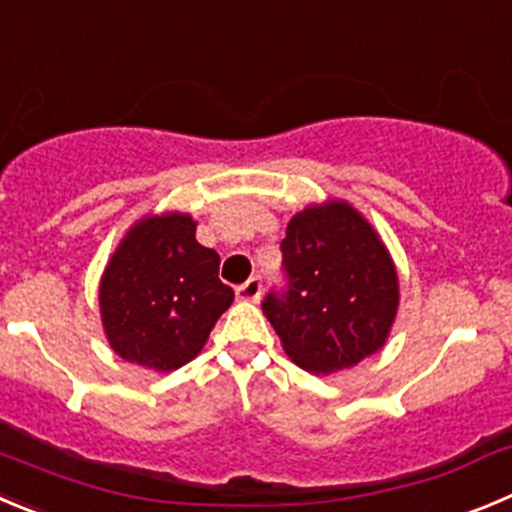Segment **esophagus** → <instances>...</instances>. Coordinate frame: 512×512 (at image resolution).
I'll return each mask as SVG.
<instances>
[{"label": "esophagus", "mask_w": 512, "mask_h": 512, "mask_svg": "<svg viewBox=\"0 0 512 512\" xmlns=\"http://www.w3.org/2000/svg\"><path fill=\"white\" fill-rule=\"evenodd\" d=\"M262 295V280L257 278V275H252L250 280H245V283L237 288V298L240 300H250V303H255V300H260Z\"/></svg>", "instance_id": "1"}]
</instances>
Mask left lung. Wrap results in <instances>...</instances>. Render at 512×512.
Segmentation results:
<instances>
[{
    "mask_svg": "<svg viewBox=\"0 0 512 512\" xmlns=\"http://www.w3.org/2000/svg\"><path fill=\"white\" fill-rule=\"evenodd\" d=\"M283 252L285 285L262 300L285 353L313 374L356 366L384 346L399 305L391 257L348 204L295 214Z\"/></svg>",
    "mask_w": 512,
    "mask_h": 512,
    "instance_id": "obj_1",
    "label": "left lung"
}]
</instances>
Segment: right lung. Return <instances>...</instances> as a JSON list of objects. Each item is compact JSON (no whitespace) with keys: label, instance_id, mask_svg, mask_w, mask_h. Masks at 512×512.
I'll use <instances>...</instances> for the list:
<instances>
[{"label":"right lung","instance_id":"right-lung-1","mask_svg":"<svg viewBox=\"0 0 512 512\" xmlns=\"http://www.w3.org/2000/svg\"><path fill=\"white\" fill-rule=\"evenodd\" d=\"M186 214L138 222L105 267L100 315L113 351L131 364L174 371L207 343L234 290L219 255L199 245Z\"/></svg>","mask_w":512,"mask_h":512}]
</instances>
